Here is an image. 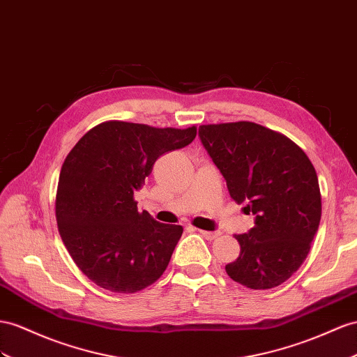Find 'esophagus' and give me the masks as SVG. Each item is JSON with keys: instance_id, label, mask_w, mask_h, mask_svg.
<instances>
[{"instance_id": "1", "label": "esophagus", "mask_w": 357, "mask_h": 357, "mask_svg": "<svg viewBox=\"0 0 357 357\" xmlns=\"http://www.w3.org/2000/svg\"><path fill=\"white\" fill-rule=\"evenodd\" d=\"M197 232L202 234L206 240H214L218 235H220V232H209V231H202V229H197Z\"/></svg>"}]
</instances>
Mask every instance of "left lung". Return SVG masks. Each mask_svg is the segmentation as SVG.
Here are the masks:
<instances>
[{
  "label": "left lung",
  "mask_w": 357,
  "mask_h": 357,
  "mask_svg": "<svg viewBox=\"0 0 357 357\" xmlns=\"http://www.w3.org/2000/svg\"><path fill=\"white\" fill-rule=\"evenodd\" d=\"M199 135L231 197L255 214L252 229L235 235L241 252L226 273L250 289L279 287L306 259L321 218L312 162L287 135L253 122L202 125Z\"/></svg>",
  "instance_id": "1"
}]
</instances>
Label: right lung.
<instances>
[{
  "label": "right lung",
  "mask_w": 357,
  "mask_h": 357,
  "mask_svg": "<svg viewBox=\"0 0 357 357\" xmlns=\"http://www.w3.org/2000/svg\"><path fill=\"white\" fill-rule=\"evenodd\" d=\"M196 132V126L108 121L69 152L59 178L57 226L72 259L98 287L132 294L167 268L184 229L139 213L134 193L162 153L184 148Z\"/></svg>",
  "instance_id": "1"
}]
</instances>
